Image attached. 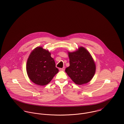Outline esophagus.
<instances>
[{
  "mask_svg": "<svg viewBox=\"0 0 124 124\" xmlns=\"http://www.w3.org/2000/svg\"><path fill=\"white\" fill-rule=\"evenodd\" d=\"M60 71H64L65 70V68H60L59 69Z\"/></svg>",
  "mask_w": 124,
  "mask_h": 124,
  "instance_id": "1",
  "label": "esophagus"
}]
</instances>
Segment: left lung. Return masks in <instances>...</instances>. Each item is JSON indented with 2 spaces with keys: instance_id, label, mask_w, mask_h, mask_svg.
Returning <instances> with one entry per match:
<instances>
[{
  "instance_id": "1",
  "label": "left lung",
  "mask_w": 124,
  "mask_h": 124,
  "mask_svg": "<svg viewBox=\"0 0 124 124\" xmlns=\"http://www.w3.org/2000/svg\"><path fill=\"white\" fill-rule=\"evenodd\" d=\"M70 66L65 72L77 85L90 82L95 74L96 65L89 52L80 46L74 52H68Z\"/></svg>"
}]
</instances>
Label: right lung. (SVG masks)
<instances>
[{"mask_svg": "<svg viewBox=\"0 0 124 124\" xmlns=\"http://www.w3.org/2000/svg\"><path fill=\"white\" fill-rule=\"evenodd\" d=\"M58 71L47 50L38 46L30 54L27 61L26 71L34 83L40 86L48 84Z\"/></svg>", "mask_w": 124, "mask_h": 124, "instance_id": "obj_1", "label": "right lung"}]
</instances>
